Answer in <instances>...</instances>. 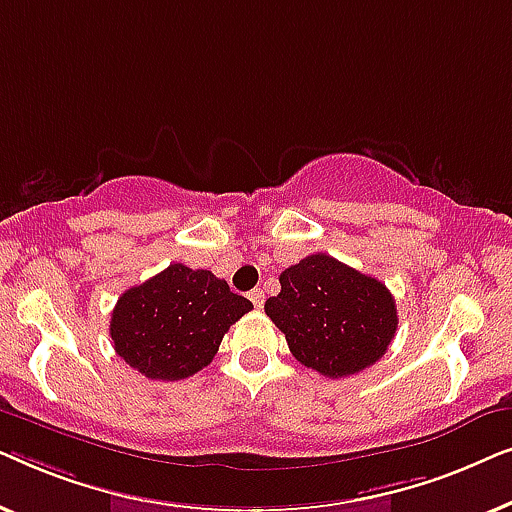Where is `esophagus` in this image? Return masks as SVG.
<instances>
[{"instance_id":"1","label":"esophagus","mask_w":512,"mask_h":512,"mask_svg":"<svg viewBox=\"0 0 512 512\" xmlns=\"http://www.w3.org/2000/svg\"><path fill=\"white\" fill-rule=\"evenodd\" d=\"M249 298H251V303H254V307H263V303H265V293H263V289L249 291Z\"/></svg>"}]
</instances>
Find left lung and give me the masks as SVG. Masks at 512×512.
<instances>
[{"label": "left lung", "instance_id": "8db88e82", "mask_svg": "<svg viewBox=\"0 0 512 512\" xmlns=\"http://www.w3.org/2000/svg\"><path fill=\"white\" fill-rule=\"evenodd\" d=\"M282 291L265 314L291 354L326 377L361 373L380 361L398 328L396 300L380 279L328 254H312L279 275Z\"/></svg>", "mask_w": 512, "mask_h": 512}]
</instances>
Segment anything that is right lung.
I'll use <instances>...</instances> for the list:
<instances>
[{"label":"right lung","mask_w":512,"mask_h":512,"mask_svg":"<svg viewBox=\"0 0 512 512\" xmlns=\"http://www.w3.org/2000/svg\"><path fill=\"white\" fill-rule=\"evenodd\" d=\"M249 310L254 305L230 291L226 279L172 263L118 298L109 333L130 368L174 382L209 366L223 335Z\"/></svg>","instance_id":"add662e5"}]
</instances>
